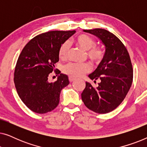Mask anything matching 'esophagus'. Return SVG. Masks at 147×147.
Listing matches in <instances>:
<instances>
[{
	"label": "esophagus",
	"mask_w": 147,
	"mask_h": 147,
	"mask_svg": "<svg viewBox=\"0 0 147 147\" xmlns=\"http://www.w3.org/2000/svg\"><path fill=\"white\" fill-rule=\"evenodd\" d=\"M69 80L70 82H73V81H74V80H75V78L72 77V76H69Z\"/></svg>",
	"instance_id": "esophagus-1"
}]
</instances>
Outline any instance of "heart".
Segmentation results:
<instances>
[{"label": "heart", "mask_w": 147, "mask_h": 147, "mask_svg": "<svg viewBox=\"0 0 147 147\" xmlns=\"http://www.w3.org/2000/svg\"><path fill=\"white\" fill-rule=\"evenodd\" d=\"M74 42L82 49L87 51L88 57L92 63H100L105 56V51L101 46L96 45V41L93 38L87 35H80L74 40ZM69 43L64 41L60 45L58 50V55L61 59L67 57L69 50ZM91 67L88 63H69L63 67V72L72 77L80 78L88 73Z\"/></svg>", "instance_id": "1"}]
</instances>
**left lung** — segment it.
<instances>
[{
  "instance_id": "1",
  "label": "left lung",
  "mask_w": 147,
  "mask_h": 147,
  "mask_svg": "<svg viewBox=\"0 0 147 147\" xmlns=\"http://www.w3.org/2000/svg\"><path fill=\"white\" fill-rule=\"evenodd\" d=\"M96 36L106 47L105 56L93 73L92 80H100L98 87L86 82L82 99L88 109L98 114H106L122 103L131 87L133 69L129 53L122 42L107 30H84Z\"/></svg>"
}]
</instances>
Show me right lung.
Segmentation results:
<instances>
[{"instance_id":"obj_1","label":"right lung","mask_w":147,"mask_h":147,"mask_svg":"<svg viewBox=\"0 0 147 147\" xmlns=\"http://www.w3.org/2000/svg\"><path fill=\"white\" fill-rule=\"evenodd\" d=\"M76 31H51L37 35L22 50L16 64L14 82L18 95L34 112L45 114L57 107L61 90L69 84L67 75L60 74L55 82L49 76L59 61L58 50Z\"/></svg>"}]
</instances>
